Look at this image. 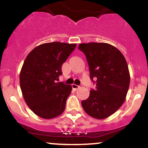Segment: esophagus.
I'll return each mask as SVG.
<instances>
[{
	"label": "esophagus",
	"mask_w": 148,
	"mask_h": 148,
	"mask_svg": "<svg viewBox=\"0 0 148 148\" xmlns=\"http://www.w3.org/2000/svg\"><path fill=\"white\" fill-rule=\"evenodd\" d=\"M72 88L74 90H77V89H79V88H80V86H77V85H76V84H72Z\"/></svg>",
	"instance_id": "1"
}]
</instances>
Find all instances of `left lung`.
I'll list each match as a JSON object with an SVG mask.
<instances>
[{"label":"left lung","mask_w":148,"mask_h":148,"mask_svg":"<svg viewBox=\"0 0 148 148\" xmlns=\"http://www.w3.org/2000/svg\"><path fill=\"white\" fill-rule=\"evenodd\" d=\"M78 49L86 56L91 79H97L96 89L81 101L83 108L94 118H108L126 99L130 74L125 58L116 47L103 42L80 44Z\"/></svg>","instance_id":"left-lung-1"}]
</instances>
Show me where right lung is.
Segmentation results:
<instances>
[{
	"label": "right lung",
	"instance_id": "obj_1",
	"mask_svg": "<svg viewBox=\"0 0 148 148\" xmlns=\"http://www.w3.org/2000/svg\"><path fill=\"white\" fill-rule=\"evenodd\" d=\"M76 44L54 42L40 45L27 56L20 72V87L25 103L37 116L56 118L64 111L70 85L56 82L62 64Z\"/></svg>",
	"mask_w": 148,
	"mask_h": 148
}]
</instances>
